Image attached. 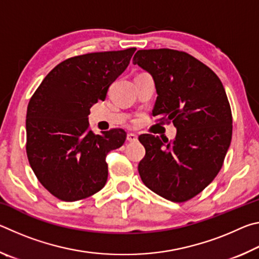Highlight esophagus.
<instances>
[{
  "label": "esophagus",
  "mask_w": 259,
  "mask_h": 259,
  "mask_svg": "<svg viewBox=\"0 0 259 259\" xmlns=\"http://www.w3.org/2000/svg\"><path fill=\"white\" fill-rule=\"evenodd\" d=\"M126 140L130 143H135L137 142L138 140V136L135 135V134H128V136H126Z\"/></svg>",
  "instance_id": "obj_1"
}]
</instances>
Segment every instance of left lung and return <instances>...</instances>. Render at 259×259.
Returning <instances> with one entry per match:
<instances>
[{
    "label": "left lung",
    "instance_id": "left-lung-1",
    "mask_svg": "<svg viewBox=\"0 0 259 259\" xmlns=\"http://www.w3.org/2000/svg\"><path fill=\"white\" fill-rule=\"evenodd\" d=\"M154 80L153 116L172 122L174 140L142 135L143 183L156 194L184 202L202 192L221 170L232 139V113L224 87L194 57L171 49L138 50L133 59Z\"/></svg>",
    "mask_w": 259,
    "mask_h": 259
}]
</instances>
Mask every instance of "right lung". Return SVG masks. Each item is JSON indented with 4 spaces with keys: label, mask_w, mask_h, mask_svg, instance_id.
I'll use <instances>...</instances> for the list:
<instances>
[{
    "label": "right lung",
    "mask_w": 259,
    "mask_h": 259,
    "mask_svg": "<svg viewBox=\"0 0 259 259\" xmlns=\"http://www.w3.org/2000/svg\"><path fill=\"white\" fill-rule=\"evenodd\" d=\"M136 48L94 52L61 61L30 98L26 152L35 176L63 201L85 199L107 182L106 156L123 145L124 130L95 135L88 115L128 67Z\"/></svg>",
    "instance_id": "add662e5"
}]
</instances>
